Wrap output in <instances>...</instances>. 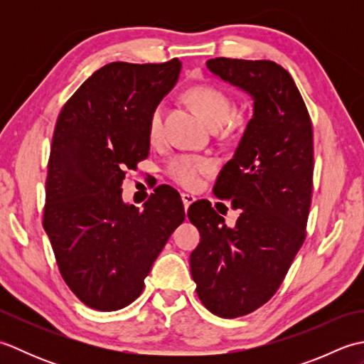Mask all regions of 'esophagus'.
I'll use <instances>...</instances> for the list:
<instances>
[{"label":"esophagus","mask_w":364,"mask_h":364,"mask_svg":"<svg viewBox=\"0 0 364 364\" xmlns=\"http://www.w3.org/2000/svg\"><path fill=\"white\" fill-rule=\"evenodd\" d=\"M181 198H183V203H184V210L188 211V208L196 202V197L191 196V194H181Z\"/></svg>","instance_id":"obj_1"}]
</instances>
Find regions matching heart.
Wrapping results in <instances>:
<instances>
[{
	"label": "heart",
	"instance_id": "obj_1",
	"mask_svg": "<svg viewBox=\"0 0 364 364\" xmlns=\"http://www.w3.org/2000/svg\"><path fill=\"white\" fill-rule=\"evenodd\" d=\"M186 100L196 107L198 114L210 123V127L219 129L223 125L236 127V106L225 90L214 86H196L186 92ZM149 137L151 142H159L164 137V105H156L149 117ZM213 161L196 154H181L170 161L167 172L173 181L184 188H194L200 176L210 172Z\"/></svg>",
	"mask_w": 364,
	"mask_h": 364
}]
</instances>
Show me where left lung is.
<instances>
[{
	"label": "left lung",
	"mask_w": 364,
	"mask_h": 364,
	"mask_svg": "<svg viewBox=\"0 0 364 364\" xmlns=\"http://www.w3.org/2000/svg\"><path fill=\"white\" fill-rule=\"evenodd\" d=\"M208 70L253 100V117L215 181L239 210L235 227L208 200L189 206L200 231L191 253L197 296L219 318L249 314L274 296L305 241L313 192V127L291 75L272 60L215 58Z\"/></svg>",
	"instance_id": "8db88e82"
}]
</instances>
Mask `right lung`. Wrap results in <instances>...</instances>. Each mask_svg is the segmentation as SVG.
Segmentation results:
<instances>
[{"label":"right lung","mask_w":364,"mask_h":364,"mask_svg":"<svg viewBox=\"0 0 364 364\" xmlns=\"http://www.w3.org/2000/svg\"><path fill=\"white\" fill-rule=\"evenodd\" d=\"M181 63H111L60 111L46 175L43 228L68 288L84 305L115 311L134 301L167 239L186 218L162 184L144 210L122 198L127 168L150 153L149 117Z\"/></svg>","instance_id":"obj_1"}]
</instances>
